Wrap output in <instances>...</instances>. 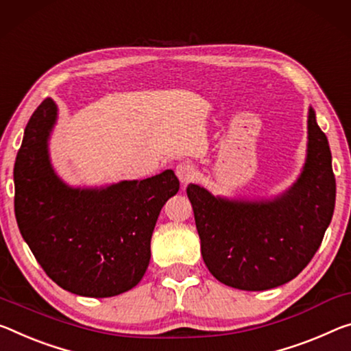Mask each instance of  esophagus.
<instances>
[{
	"mask_svg": "<svg viewBox=\"0 0 351 351\" xmlns=\"http://www.w3.org/2000/svg\"><path fill=\"white\" fill-rule=\"evenodd\" d=\"M176 176L180 178L181 182H191L197 176V169L191 162H181L176 165Z\"/></svg>",
	"mask_w": 351,
	"mask_h": 351,
	"instance_id": "1",
	"label": "esophagus"
}]
</instances>
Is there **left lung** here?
Instances as JSON below:
<instances>
[{"label":"left lung","mask_w":351,"mask_h":351,"mask_svg":"<svg viewBox=\"0 0 351 351\" xmlns=\"http://www.w3.org/2000/svg\"><path fill=\"white\" fill-rule=\"evenodd\" d=\"M206 267L241 291L286 285L313 259L335 213L336 180L325 132L309 108L302 175L271 199H228L189 184Z\"/></svg>","instance_id":"8db88e82"}]
</instances>
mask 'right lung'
I'll use <instances>...</instances> for the list:
<instances>
[{
	"label": "right lung",
	"mask_w": 351,
	"mask_h": 351,
	"mask_svg": "<svg viewBox=\"0 0 351 351\" xmlns=\"http://www.w3.org/2000/svg\"><path fill=\"white\" fill-rule=\"evenodd\" d=\"M56 119L47 98L26 125L14 167L16 223L56 285L82 297L120 295L145 275L154 225L180 181L165 170L101 189L66 186L48 154Z\"/></svg>",
	"instance_id": "obj_1"
}]
</instances>
